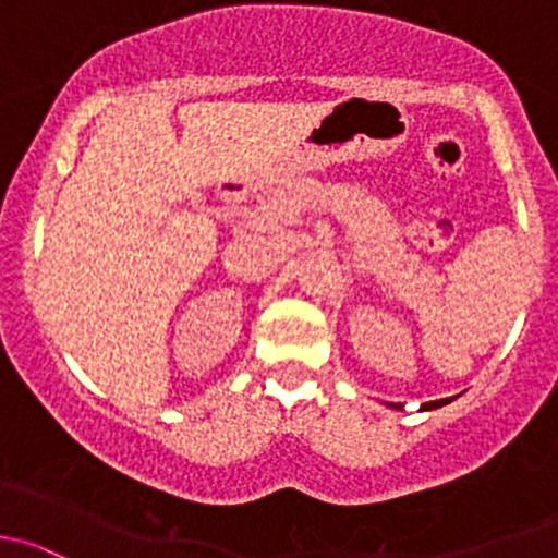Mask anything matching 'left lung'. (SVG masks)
Segmentation results:
<instances>
[{
    "label": "left lung",
    "mask_w": 558,
    "mask_h": 558,
    "mask_svg": "<svg viewBox=\"0 0 558 558\" xmlns=\"http://www.w3.org/2000/svg\"><path fill=\"white\" fill-rule=\"evenodd\" d=\"M446 403H451V398H446V400H433V403H424L422 411H433V408H440V405H446ZM392 408H403V405L392 403Z\"/></svg>",
    "instance_id": "8db88e82"
}]
</instances>
